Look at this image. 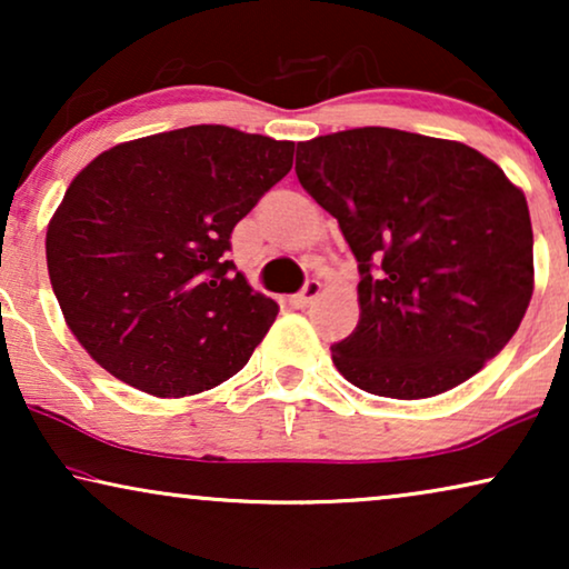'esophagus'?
Masks as SVG:
<instances>
[{
  "label": "esophagus",
  "instance_id": "obj_1",
  "mask_svg": "<svg viewBox=\"0 0 569 569\" xmlns=\"http://www.w3.org/2000/svg\"><path fill=\"white\" fill-rule=\"evenodd\" d=\"M318 295H321V282L318 279H310V282H306V287H302V292L295 298V302H298L300 308H308L310 302H313Z\"/></svg>",
  "mask_w": 569,
  "mask_h": 569
}]
</instances>
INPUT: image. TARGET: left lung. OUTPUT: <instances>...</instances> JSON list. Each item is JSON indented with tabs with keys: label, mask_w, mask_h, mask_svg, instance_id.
I'll use <instances>...</instances> for the list:
<instances>
[{
	"label": "left lung",
	"mask_w": 569,
	"mask_h": 569,
	"mask_svg": "<svg viewBox=\"0 0 569 569\" xmlns=\"http://www.w3.org/2000/svg\"><path fill=\"white\" fill-rule=\"evenodd\" d=\"M295 173L360 269V321L331 360L388 399H430L500 355L533 295L523 191L463 142L362 127L298 144Z\"/></svg>",
	"instance_id": "left-lung-1"
}]
</instances>
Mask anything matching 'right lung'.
<instances>
[{
	"label": "right lung",
	"mask_w": 569,
	"mask_h": 569,
	"mask_svg": "<svg viewBox=\"0 0 569 569\" xmlns=\"http://www.w3.org/2000/svg\"><path fill=\"white\" fill-rule=\"evenodd\" d=\"M292 152L295 142L201 123L116 144L74 176L46 261L69 331L100 368L160 399L243 368L279 306L224 253Z\"/></svg>",
	"instance_id": "1"
}]
</instances>
